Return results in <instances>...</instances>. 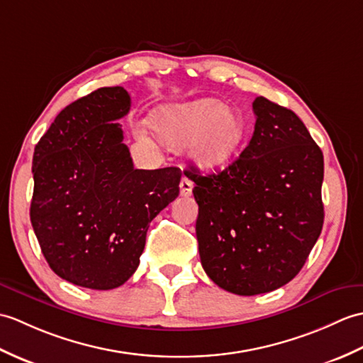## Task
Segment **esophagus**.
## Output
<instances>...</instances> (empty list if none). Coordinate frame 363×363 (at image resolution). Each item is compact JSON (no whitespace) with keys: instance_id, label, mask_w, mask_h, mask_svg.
I'll use <instances>...</instances> for the list:
<instances>
[{"instance_id":"esophagus-1","label":"esophagus","mask_w":363,"mask_h":363,"mask_svg":"<svg viewBox=\"0 0 363 363\" xmlns=\"http://www.w3.org/2000/svg\"><path fill=\"white\" fill-rule=\"evenodd\" d=\"M192 188H194V183L186 179V177H183L180 182V194L183 197H189L192 194Z\"/></svg>"}]
</instances>
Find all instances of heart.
Listing matches in <instances>:
<instances>
[{
    "mask_svg": "<svg viewBox=\"0 0 363 363\" xmlns=\"http://www.w3.org/2000/svg\"><path fill=\"white\" fill-rule=\"evenodd\" d=\"M150 125L163 141H186V155L203 169H214L238 154L247 136V124L236 110L216 98H202L160 107ZM141 140H149L140 132Z\"/></svg>",
    "mask_w": 363,
    "mask_h": 363,
    "instance_id": "b5f03b06",
    "label": "heart"
}]
</instances>
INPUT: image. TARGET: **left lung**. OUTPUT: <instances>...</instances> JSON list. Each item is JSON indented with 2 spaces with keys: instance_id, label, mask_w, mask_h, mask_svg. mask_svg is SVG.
I'll return each instance as SVG.
<instances>
[{
  "instance_id": "obj_1",
  "label": "left lung",
  "mask_w": 363,
  "mask_h": 363,
  "mask_svg": "<svg viewBox=\"0 0 363 363\" xmlns=\"http://www.w3.org/2000/svg\"><path fill=\"white\" fill-rule=\"evenodd\" d=\"M255 132L222 172L200 175L196 235L206 275L236 295L272 292L294 279L323 227V154L292 110L256 98Z\"/></svg>"
}]
</instances>
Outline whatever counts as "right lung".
Returning <instances> with one entry per match:
<instances>
[{"mask_svg": "<svg viewBox=\"0 0 363 363\" xmlns=\"http://www.w3.org/2000/svg\"><path fill=\"white\" fill-rule=\"evenodd\" d=\"M128 110L123 86L99 88L60 111L32 158L30 223L45 259L94 291L133 275L149 223L180 191L179 167H133L116 123Z\"/></svg>", "mask_w": 363, "mask_h": 363, "instance_id": "1", "label": "right lung"}]
</instances>
